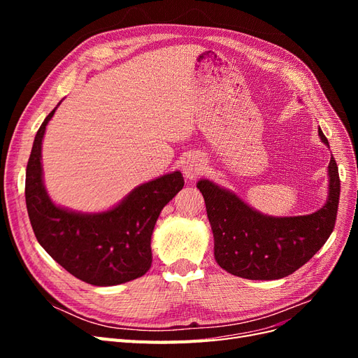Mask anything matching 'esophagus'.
<instances>
[{"mask_svg": "<svg viewBox=\"0 0 358 358\" xmlns=\"http://www.w3.org/2000/svg\"><path fill=\"white\" fill-rule=\"evenodd\" d=\"M204 169V158L200 155H189L183 161V175L188 179H194L197 178L199 175H201Z\"/></svg>", "mask_w": 358, "mask_h": 358, "instance_id": "esophagus-1", "label": "esophagus"}]
</instances>
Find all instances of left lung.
Returning <instances> with one entry per match:
<instances>
[{"label": "left lung", "instance_id": "8db88e82", "mask_svg": "<svg viewBox=\"0 0 358 358\" xmlns=\"http://www.w3.org/2000/svg\"><path fill=\"white\" fill-rule=\"evenodd\" d=\"M324 145L327 137L318 128ZM329 199L317 212L301 216H267L254 210L236 194L208 179L203 194L212 227L215 259L225 272L252 280H272L294 273L330 237L338 215L341 179L338 164H329Z\"/></svg>", "mask_w": 358, "mask_h": 358}]
</instances>
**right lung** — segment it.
Returning <instances> with one entry per match:
<instances>
[{"label": "right lung", "instance_id": "add662e5", "mask_svg": "<svg viewBox=\"0 0 358 358\" xmlns=\"http://www.w3.org/2000/svg\"><path fill=\"white\" fill-rule=\"evenodd\" d=\"M53 109L41 124L27 166L25 200L38 243L69 273L96 287L143 276L152 264L150 237L162 208L183 188L173 171L134 188L113 209L80 213L53 204L43 185L41 142Z\"/></svg>", "mask_w": 358, "mask_h": 358}]
</instances>
